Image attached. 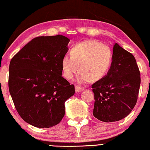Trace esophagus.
<instances>
[{"mask_svg": "<svg viewBox=\"0 0 150 150\" xmlns=\"http://www.w3.org/2000/svg\"><path fill=\"white\" fill-rule=\"evenodd\" d=\"M83 90H84V88L81 87L80 86H75V91L76 93L80 92V91H82Z\"/></svg>", "mask_w": 150, "mask_h": 150, "instance_id": "1", "label": "esophagus"}]
</instances>
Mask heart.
Returning a JSON list of instances; mask_svg holds the SVG:
<instances>
[{
  "label": "heart",
  "instance_id": "heart-1",
  "mask_svg": "<svg viewBox=\"0 0 150 150\" xmlns=\"http://www.w3.org/2000/svg\"><path fill=\"white\" fill-rule=\"evenodd\" d=\"M71 57L64 55L62 68L64 77L72 80L80 71L78 81L87 83L101 80L107 74L112 62V52L109 46L95 40H86L76 44L70 50ZM79 68H78V66Z\"/></svg>",
  "mask_w": 150,
  "mask_h": 150
}]
</instances>
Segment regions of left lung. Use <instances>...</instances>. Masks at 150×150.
Masks as SVG:
<instances>
[{
    "label": "left lung",
    "instance_id": "1",
    "mask_svg": "<svg viewBox=\"0 0 150 150\" xmlns=\"http://www.w3.org/2000/svg\"><path fill=\"white\" fill-rule=\"evenodd\" d=\"M140 71L133 54L115 43L107 75L92 85L95 96L93 116L105 122L122 120L137 101Z\"/></svg>",
    "mask_w": 150,
    "mask_h": 150
}]
</instances>
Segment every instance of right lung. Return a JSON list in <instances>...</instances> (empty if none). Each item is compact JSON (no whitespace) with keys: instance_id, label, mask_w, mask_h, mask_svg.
I'll list each match as a JSON object with an SVG mask.
<instances>
[{"instance_id":"right-lung-1","label":"right lung","mask_w":150,"mask_h":150,"mask_svg":"<svg viewBox=\"0 0 150 150\" xmlns=\"http://www.w3.org/2000/svg\"><path fill=\"white\" fill-rule=\"evenodd\" d=\"M70 39L62 35L32 39L11 60L8 89L19 116L35 127L49 128L65 115L74 86L62 76V59Z\"/></svg>"}]
</instances>
